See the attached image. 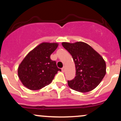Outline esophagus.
I'll list each match as a JSON object with an SVG mask.
<instances>
[{"mask_svg":"<svg viewBox=\"0 0 121 121\" xmlns=\"http://www.w3.org/2000/svg\"><path fill=\"white\" fill-rule=\"evenodd\" d=\"M61 70L62 72H65V70H66V68H65V66H64V67L61 69Z\"/></svg>","mask_w":121,"mask_h":121,"instance_id":"34e87169","label":"esophagus"}]
</instances>
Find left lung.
<instances>
[{"mask_svg":"<svg viewBox=\"0 0 121 121\" xmlns=\"http://www.w3.org/2000/svg\"><path fill=\"white\" fill-rule=\"evenodd\" d=\"M72 55L76 67V77L68 81V86L79 92L95 89L106 74V62L102 56L89 44L82 41L62 43Z\"/></svg>","mask_w":121,"mask_h":121,"instance_id":"left-lung-1","label":"left lung"}]
</instances>
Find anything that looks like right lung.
<instances>
[{
    "mask_svg": "<svg viewBox=\"0 0 121 121\" xmlns=\"http://www.w3.org/2000/svg\"><path fill=\"white\" fill-rule=\"evenodd\" d=\"M57 43L43 42L30 51L17 69L18 77L22 84L32 91L42 89L52 82L55 74L61 69L50 56Z\"/></svg>",
    "mask_w": 121,
    "mask_h": 121,
    "instance_id": "1",
    "label": "right lung"
}]
</instances>
